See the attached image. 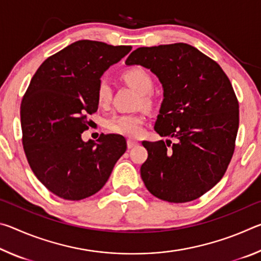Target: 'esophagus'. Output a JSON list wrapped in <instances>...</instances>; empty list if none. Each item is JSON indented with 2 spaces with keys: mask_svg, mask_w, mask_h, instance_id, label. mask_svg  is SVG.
<instances>
[{
  "mask_svg": "<svg viewBox=\"0 0 261 261\" xmlns=\"http://www.w3.org/2000/svg\"><path fill=\"white\" fill-rule=\"evenodd\" d=\"M139 143L137 140H134V139H127V148H132V147H135V146H137V145H138Z\"/></svg>",
  "mask_w": 261,
  "mask_h": 261,
  "instance_id": "1",
  "label": "esophagus"
}]
</instances>
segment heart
Masks as SVG:
<instances>
[{
    "label": "heart",
    "instance_id": "obj_1",
    "mask_svg": "<svg viewBox=\"0 0 261 261\" xmlns=\"http://www.w3.org/2000/svg\"><path fill=\"white\" fill-rule=\"evenodd\" d=\"M122 77L140 93L141 103L145 106H151L153 98L151 91L154 85L153 78L146 69L141 67H132L124 70ZM96 101L100 106H107L112 99V87L106 78H101L96 85ZM145 116L143 114H118L109 117L106 121V127L114 134L137 137L143 132L145 125Z\"/></svg>",
    "mask_w": 261,
    "mask_h": 261
}]
</instances>
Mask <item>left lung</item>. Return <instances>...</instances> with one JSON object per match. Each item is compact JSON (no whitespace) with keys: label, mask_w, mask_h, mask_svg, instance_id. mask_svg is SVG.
Instances as JSON below:
<instances>
[{"label":"left lung","mask_w":261,"mask_h":261,"mask_svg":"<svg viewBox=\"0 0 261 261\" xmlns=\"http://www.w3.org/2000/svg\"><path fill=\"white\" fill-rule=\"evenodd\" d=\"M125 64L156 74L165 99L154 130L175 139L143 141L145 187L168 202L197 199L220 182L235 151L240 110L230 81L215 61L183 42L137 48Z\"/></svg>","instance_id":"obj_1"}]
</instances>
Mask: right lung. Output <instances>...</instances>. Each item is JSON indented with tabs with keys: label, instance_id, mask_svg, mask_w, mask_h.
I'll use <instances>...</instances> for the list:
<instances>
[{
	"label": "right lung",
	"instance_id": "obj_1",
	"mask_svg": "<svg viewBox=\"0 0 261 261\" xmlns=\"http://www.w3.org/2000/svg\"><path fill=\"white\" fill-rule=\"evenodd\" d=\"M131 46L79 40L39 67L20 105L23 147L37 178L57 197L82 200L99 191L126 151L120 135L83 141L98 110L96 85Z\"/></svg>",
	"mask_w": 261,
	"mask_h": 261
}]
</instances>
